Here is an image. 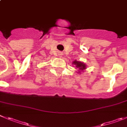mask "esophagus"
<instances>
[{
  "label": "esophagus",
  "mask_w": 127,
  "mask_h": 127,
  "mask_svg": "<svg viewBox=\"0 0 127 127\" xmlns=\"http://www.w3.org/2000/svg\"><path fill=\"white\" fill-rule=\"evenodd\" d=\"M60 57H61V54H60Z\"/></svg>",
  "instance_id": "1"
}]
</instances>
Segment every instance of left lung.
<instances>
[{
	"label": "left lung",
	"instance_id": "1",
	"mask_svg": "<svg viewBox=\"0 0 127 127\" xmlns=\"http://www.w3.org/2000/svg\"><path fill=\"white\" fill-rule=\"evenodd\" d=\"M73 64H74L75 65V67L77 68H79V70L78 71H79L80 72V70H84L86 68V65L84 64V63L81 62L79 61H77V60H75V61L73 62L72 63ZM78 72V73H79Z\"/></svg>",
	"mask_w": 127,
	"mask_h": 127
}]
</instances>
